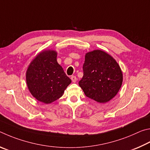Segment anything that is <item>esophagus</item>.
Segmentation results:
<instances>
[{"label":"esophagus","mask_w":150,"mask_h":150,"mask_svg":"<svg viewBox=\"0 0 150 150\" xmlns=\"http://www.w3.org/2000/svg\"><path fill=\"white\" fill-rule=\"evenodd\" d=\"M71 80H72V82L73 83H75L76 82L77 78L75 76H71Z\"/></svg>","instance_id":"1"}]
</instances>
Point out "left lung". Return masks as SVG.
Wrapping results in <instances>:
<instances>
[{
    "label": "left lung",
    "mask_w": 150,
    "mask_h": 150,
    "mask_svg": "<svg viewBox=\"0 0 150 150\" xmlns=\"http://www.w3.org/2000/svg\"><path fill=\"white\" fill-rule=\"evenodd\" d=\"M83 76L79 86L88 98L107 103L117 95L122 83L119 65L111 55L101 50L86 54Z\"/></svg>",
    "instance_id": "obj_1"
}]
</instances>
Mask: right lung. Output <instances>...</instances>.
Returning <instances> with one entry per match:
<instances>
[{"label": "right lung", "instance_id": "right-lung-1", "mask_svg": "<svg viewBox=\"0 0 150 150\" xmlns=\"http://www.w3.org/2000/svg\"><path fill=\"white\" fill-rule=\"evenodd\" d=\"M57 52L45 50L31 62L26 71L29 91L37 100L45 104L57 100L64 93L71 80L57 60Z\"/></svg>", "mask_w": 150, "mask_h": 150}]
</instances>
